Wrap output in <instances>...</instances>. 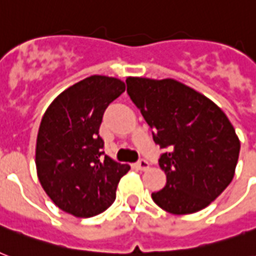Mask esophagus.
Masks as SVG:
<instances>
[{
	"mask_svg": "<svg viewBox=\"0 0 256 256\" xmlns=\"http://www.w3.org/2000/svg\"><path fill=\"white\" fill-rule=\"evenodd\" d=\"M136 168H140V170H148V162L146 160H140L136 164Z\"/></svg>",
	"mask_w": 256,
	"mask_h": 256,
	"instance_id": "obj_1",
	"label": "esophagus"
}]
</instances>
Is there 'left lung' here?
Wrapping results in <instances>:
<instances>
[{
  "mask_svg": "<svg viewBox=\"0 0 256 256\" xmlns=\"http://www.w3.org/2000/svg\"><path fill=\"white\" fill-rule=\"evenodd\" d=\"M128 94L154 130L168 182L152 200L171 214H192L222 194L234 178L240 144L220 108L175 80L128 77Z\"/></svg>",
  "mask_w": 256,
  "mask_h": 256,
  "instance_id": "left-lung-1",
  "label": "left lung"
}]
</instances>
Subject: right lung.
<instances>
[{"label": "right lung", "mask_w": 256, "mask_h": 256, "mask_svg": "<svg viewBox=\"0 0 256 256\" xmlns=\"http://www.w3.org/2000/svg\"><path fill=\"white\" fill-rule=\"evenodd\" d=\"M124 92L116 78L92 76L70 86L42 116L36 148L38 179L65 212L90 218L116 200L128 164L104 156L100 136L104 110Z\"/></svg>", "instance_id": "1"}]
</instances>
